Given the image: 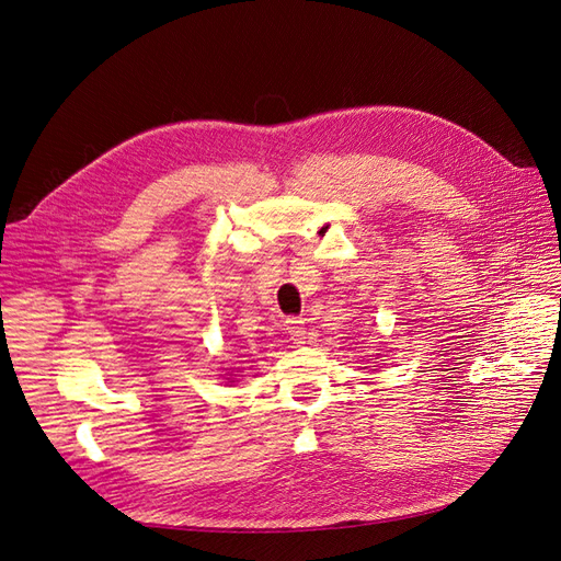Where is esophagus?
Returning a JSON list of instances; mask_svg holds the SVG:
<instances>
[{"label":"esophagus","instance_id":"1","mask_svg":"<svg viewBox=\"0 0 561 561\" xmlns=\"http://www.w3.org/2000/svg\"><path fill=\"white\" fill-rule=\"evenodd\" d=\"M285 331L289 335V341H293L295 345H304L306 339H308V329H306L304 320H299V318H287L285 320Z\"/></svg>","mask_w":561,"mask_h":561}]
</instances>
